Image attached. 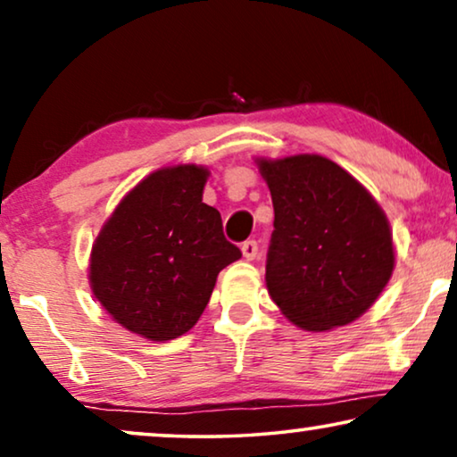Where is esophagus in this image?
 I'll return each mask as SVG.
<instances>
[{"instance_id":"34e87169","label":"esophagus","mask_w":457,"mask_h":457,"mask_svg":"<svg viewBox=\"0 0 457 457\" xmlns=\"http://www.w3.org/2000/svg\"><path fill=\"white\" fill-rule=\"evenodd\" d=\"M241 252H243V258H245V260H255V255H258V243H255L253 239L245 241L241 245Z\"/></svg>"}]
</instances>
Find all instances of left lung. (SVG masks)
<instances>
[{
  "label": "left lung",
  "mask_w": 457,
  "mask_h": 457,
  "mask_svg": "<svg viewBox=\"0 0 457 457\" xmlns=\"http://www.w3.org/2000/svg\"><path fill=\"white\" fill-rule=\"evenodd\" d=\"M274 205L266 260L272 302L299 328L358 320L395 268L383 208L360 180L316 154L255 158Z\"/></svg>",
  "instance_id": "left-lung-1"
}]
</instances>
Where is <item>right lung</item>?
<instances>
[{
    "label": "right lung",
    "mask_w": 457,
    "mask_h": 457,
    "mask_svg": "<svg viewBox=\"0 0 457 457\" xmlns=\"http://www.w3.org/2000/svg\"><path fill=\"white\" fill-rule=\"evenodd\" d=\"M205 166L160 168L120 199L93 241L89 285L104 310L147 341L195 327L218 272L241 258L204 204Z\"/></svg>",
    "instance_id": "obj_1"
}]
</instances>
